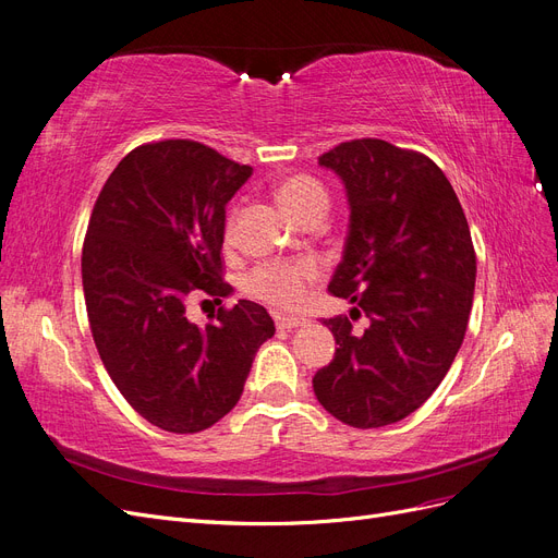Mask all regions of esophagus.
Masks as SVG:
<instances>
[{"mask_svg":"<svg viewBox=\"0 0 558 558\" xmlns=\"http://www.w3.org/2000/svg\"><path fill=\"white\" fill-rule=\"evenodd\" d=\"M307 320L305 318H300V316H279L277 318V328L279 330H291V328H300V326H305Z\"/></svg>","mask_w":558,"mask_h":558,"instance_id":"34e87169","label":"esophagus"}]
</instances>
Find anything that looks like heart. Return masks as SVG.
I'll return each mask as SVG.
<instances>
[{"label":"heart","instance_id":"heart-1","mask_svg":"<svg viewBox=\"0 0 558 558\" xmlns=\"http://www.w3.org/2000/svg\"><path fill=\"white\" fill-rule=\"evenodd\" d=\"M277 199L279 205L291 214L295 221H302L312 214H326L328 209V195L324 185L310 177H291L277 185ZM226 238H234V214L230 216ZM318 277V265L312 258L302 260H269L258 265L246 279V289L269 302L275 307L293 310L302 305L307 295V283Z\"/></svg>","mask_w":558,"mask_h":558}]
</instances>
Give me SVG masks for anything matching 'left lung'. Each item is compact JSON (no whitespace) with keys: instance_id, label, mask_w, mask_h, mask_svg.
<instances>
[{"instance_id":"obj_1","label":"left lung","mask_w":558,"mask_h":558,"mask_svg":"<svg viewBox=\"0 0 558 558\" xmlns=\"http://www.w3.org/2000/svg\"><path fill=\"white\" fill-rule=\"evenodd\" d=\"M344 183L349 234L328 289L365 314L324 318L335 359L314 375L326 412L381 428L424 404L459 353L477 258L449 179L430 158L381 140H353L318 158ZM353 318V316H351Z\"/></svg>"}]
</instances>
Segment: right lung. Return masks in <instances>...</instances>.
Instances as JSON below:
<instances>
[{"label":"right lung","mask_w":558,"mask_h":558,"mask_svg":"<svg viewBox=\"0 0 558 558\" xmlns=\"http://www.w3.org/2000/svg\"><path fill=\"white\" fill-rule=\"evenodd\" d=\"M214 148L167 140L130 150L99 193L81 275L93 340L118 391L150 424L199 433L238 404L251 363L275 335L240 300L197 328L193 298H221L226 205L251 177Z\"/></svg>","instance_id":"obj_1"}]
</instances>
